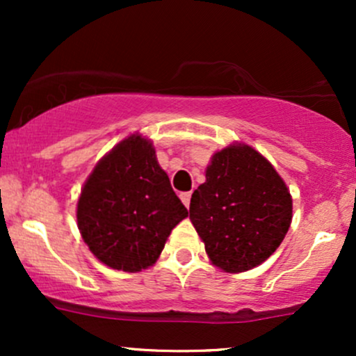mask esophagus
I'll use <instances>...</instances> for the list:
<instances>
[{
	"mask_svg": "<svg viewBox=\"0 0 356 356\" xmlns=\"http://www.w3.org/2000/svg\"><path fill=\"white\" fill-rule=\"evenodd\" d=\"M181 201L184 202V206L189 207V204H191V192H182V194H181Z\"/></svg>",
	"mask_w": 356,
	"mask_h": 356,
	"instance_id": "obj_1",
	"label": "esophagus"
}]
</instances>
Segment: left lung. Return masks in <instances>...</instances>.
I'll list each match as a JSON object with an SVG mask.
<instances>
[{"instance_id":"8db88e82","label":"left lung","mask_w":356,"mask_h":356,"mask_svg":"<svg viewBox=\"0 0 356 356\" xmlns=\"http://www.w3.org/2000/svg\"><path fill=\"white\" fill-rule=\"evenodd\" d=\"M288 187L249 145L212 155L206 182L191 197L189 218L212 264L243 273L266 261L283 243L293 218Z\"/></svg>"}]
</instances>
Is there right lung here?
I'll return each mask as SVG.
<instances>
[{"label": "right lung", "mask_w": 356, "mask_h": 356, "mask_svg": "<svg viewBox=\"0 0 356 356\" xmlns=\"http://www.w3.org/2000/svg\"><path fill=\"white\" fill-rule=\"evenodd\" d=\"M187 212L150 140L130 136L97 164L76 207L81 238L104 264L137 273L152 266Z\"/></svg>", "instance_id": "obj_1"}]
</instances>
